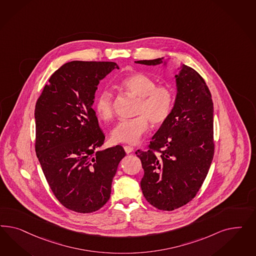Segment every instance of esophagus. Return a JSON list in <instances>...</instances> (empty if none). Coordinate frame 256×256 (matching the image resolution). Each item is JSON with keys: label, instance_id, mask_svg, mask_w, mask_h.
<instances>
[{"label": "esophagus", "instance_id": "obj_1", "mask_svg": "<svg viewBox=\"0 0 256 256\" xmlns=\"http://www.w3.org/2000/svg\"><path fill=\"white\" fill-rule=\"evenodd\" d=\"M124 149L126 154H130L132 152H133V148H132V146H124Z\"/></svg>", "mask_w": 256, "mask_h": 256}]
</instances>
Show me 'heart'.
Here are the masks:
<instances>
[{"label": "heart", "mask_w": 256, "mask_h": 256, "mask_svg": "<svg viewBox=\"0 0 256 256\" xmlns=\"http://www.w3.org/2000/svg\"><path fill=\"white\" fill-rule=\"evenodd\" d=\"M119 86L137 98L135 118L120 121L110 133L116 144H135L148 130V121L154 126L164 123L170 114L174 96L170 88L156 86L155 80L144 73H132L120 80ZM96 112L108 121L114 116L112 96L108 91L98 94L94 103Z\"/></svg>", "instance_id": "heart-1"}]
</instances>
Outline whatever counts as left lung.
Here are the masks:
<instances>
[{"instance_id":"left-lung-1","label":"left lung","mask_w":256,"mask_h":256,"mask_svg":"<svg viewBox=\"0 0 256 256\" xmlns=\"http://www.w3.org/2000/svg\"><path fill=\"white\" fill-rule=\"evenodd\" d=\"M135 62L167 66L163 57ZM178 70L170 116L152 137L148 151H136L144 172L140 180L144 198L158 210L167 211L195 197L214 156V108L210 89L194 68L181 64Z\"/></svg>"}]
</instances>
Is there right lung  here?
I'll return each instance as SVG.
<instances>
[{
    "mask_svg": "<svg viewBox=\"0 0 256 256\" xmlns=\"http://www.w3.org/2000/svg\"><path fill=\"white\" fill-rule=\"evenodd\" d=\"M114 62L72 61L50 78L36 110V152L50 190L68 210L91 213L110 199L121 146L98 150L105 140L96 112L101 80Z\"/></svg>",
    "mask_w": 256,
    "mask_h": 256,
    "instance_id": "obj_1",
    "label": "right lung"
}]
</instances>
